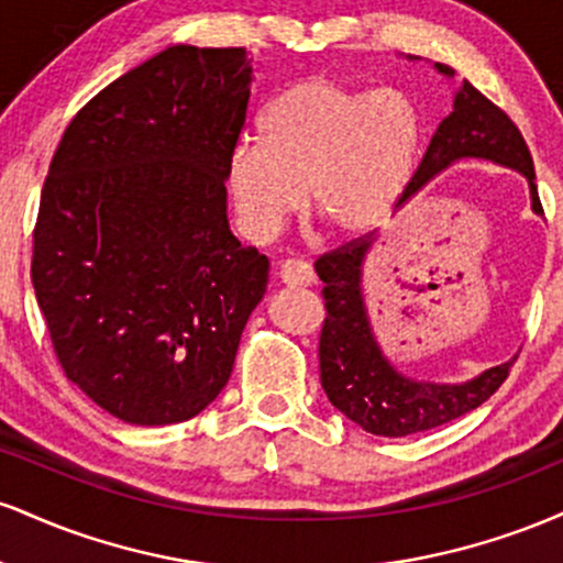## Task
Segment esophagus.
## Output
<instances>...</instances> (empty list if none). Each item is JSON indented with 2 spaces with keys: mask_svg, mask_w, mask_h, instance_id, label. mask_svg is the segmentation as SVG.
<instances>
[{
  "mask_svg": "<svg viewBox=\"0 0 563 563\" xmlns=\"http://www.w3.org/2000/svg\"><path fill=\"white\" fill-rule=\"evenodd\" d=\"M277 277H280L283 286H288V288H307L314 283L312 267L301 260L280 262V267H277Z\"/></svg>",
  "mask_w": 563,
  "mask_h": 563,
  "instance_id": "esophagus-1",
  "label": "esophagus"
}]
</instances>
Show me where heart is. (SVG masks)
Returning <instances> with one entry per match:
<instances>
[{
	"instance_id": "obj_1",
	"label": "heart",
	"mask_w": 563,
	"mask_h": 563,
	"mask_svg": "<svg viewBox=\"0 0 563 563\" xmlns=\"http://www.w3.org/2000/svg\"><path fill=\"white\" fill-rule=\"evenodd\" d=\"M421 140V111L399 89L309 76L264 106L260 140L230 147L224 179L249 235H275L307 192L322 224L339 238H360L405 198Z\"/></svg>"
}]
</instances>
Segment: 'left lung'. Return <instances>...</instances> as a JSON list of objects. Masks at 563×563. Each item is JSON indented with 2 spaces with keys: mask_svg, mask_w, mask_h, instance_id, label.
<instances>
[{
  "mask_svg": "<svg viewBox=\"0 0 563 563\" xmlns=\"http://www.w3.org/2000/svg\"><path fill=\"white\" fill-rule=\"evenodd\" d=\"M434 68L448 79L455 76L444 63H434ZM463 158L493 161L525 174L532 211L542 214L532 156L519 126L468 81L455 92L452 113L437 126L399 203ZM371 245L373 241L357 238L314 262V273L325 286L322 299L328 314L320 333V380L331 405L376 437L421 434L476 410L500 389L516 357L463 384H434L402 376L380 352L365 309L363 262Z\"/></svg>",
  "mask_w": 563,
  "mask_h": 563,
  "instance_id": "obj_1",
  "label": "left lung"
}]
</instances>
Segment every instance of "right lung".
I'll return each mask as SVG.
<instances>
[{
	"label": "right lung",
	"mask_w": 563,
	"mask_h": 563,
	"mask_svg": "<svg viewBox=\"0 0 563 563\" xmlns=\"http://www.w3.org/2000/svg\"><path fill=\"white\" fill-rule=\"evenodd\" d=\"M251 79L243 47L174 44L97 92L49 164L31 283L68 380L124 423L214 402L267 290L224 187Z\"/></svg>",
	"instance_id": "right-lung-1"
}]
</instances>
